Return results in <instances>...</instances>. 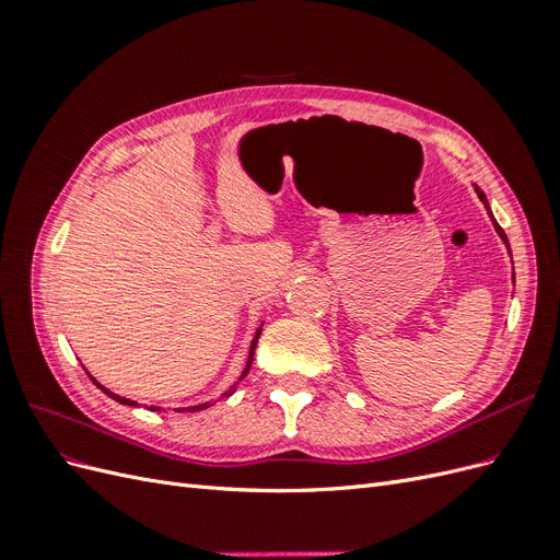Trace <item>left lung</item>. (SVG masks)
Returning a JSON list of instances; mask_svg holds the SVG:
<instances>
[{"label":"left lung","instance_id":"8db88e82","mask_svg":"<svg viewBox=\"0 0 560 560\" xmlns=\"http://www.w3.org/2000/svg\"><path fill=\"white\" fill-rule=\"evenodd\" d=\"M474 191H477V196L483 200V206H486V210H488V214H490V219H493V212H490V208H488V200H486V194L479 189V186L477 184H474ZM493 226H495V231H498V235H500V238H502V243H504V247L506 249H510V241H506V235H504V231L500 229V224L495 222V219H493ZM510 254H512V249H510Z\"/></svg>","mask_w":560,"mask_h":560}]
</instances>
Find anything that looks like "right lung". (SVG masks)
<instances>
[{
	"mask_svg": "<svg viewBox=\"0 0 560 560\" xmlns=\"http://www.w3.org/2000/svg\"><path fill=\"white\" fill-rule=\"evenodd\" d=\"M261 327H264V322H261V325H259V329H257V334H254V338H252V346H249V354H247V366H245V371H243V376L247 374V371H249V366H252V360H254V348H257V341H259V334H261ZM91 376V374H89ZM91 381L100 387V389H103V393L107 395V397H112L114 401H118V404H126V406H138V401H132V399H126V397H121V395H116V393H112V389H107L103 383H100V381H95L93 376H91ZM233 393V389H229V393L226 395H231ZM208 406H212V401H202V404H196V406H182V409H175V411H179V413H184V411H202V409H208ZM149 409L151 411H165L163 409V406H149Z\"/></svg>",
	"mask_w": 560,
	"mask_h": 560,
	"instance_id": "1",
	"label": "right lung"
}]
</instances>
